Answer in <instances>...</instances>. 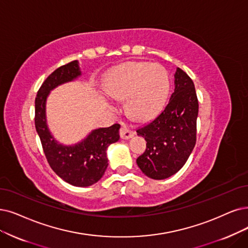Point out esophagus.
I'll return each instance as SVG.
<instances>
[{"label":"esophagus","mask_w":248,"mask_h":248,"mask_svg":"<svg viewBox=\"0 0 248 248\" xmlns=\"http://www.w3.org/2000/svg\"><path fill=\"white\" fill-rule=\"evenodd\" d=\"M133 135H134V132L131 131L127 126L123 125L120 128V136L121 138H123V140H129V138H131Z\"/></svg>","instance_id":"obj_1"}]
</instances>
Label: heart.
Wrapping results in <instances>:
<instances>
[{
	"label": "heart",
	"instance_id": "1",
	"mask_svg": "<svg viewBox=\"0 0 248 248\" xmlns=\"http://www.w3.org/2000/svg\"><path fill=\"white\" fill-rule=\"evenodd\" d=\"M106 91L116 100L127 98L128 112L133 118L147 120L163 107L169 92V77L160 64L130 62L110 73Z\"/></svg>",
	"mask_w": 248,
	"mask_h": 248
}]
</instances>
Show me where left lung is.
<instances>
[{"instance_id":"left-lung-1","label":"left lung","mask_w":248,"mask_h":248,"mask_svg":"<svg viewBox=\"0 0 248 248\" xmlns=\"http://www.w3.org/2000/svg\"><path fill=\"white\" fill-rule=\"evenodd\" d=\"M199 100L192 79L182 69L175 73V91L153 121L137 129L146 148L137 157L140 170L155 180L174 175L184 166L196 143Z\"/></svg>"}]
</instances>
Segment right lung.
I'll use <instances>...</instances> for the list:
<instances>
[{
  "instance_id": "add662e5",
  "label": "right lung",
  "mask_w": 248,
  "mask_h": 248,
  "mask_svg": "<svg viewBox=\"0 0 248 248\" xmlns=\"http://www.w3.org/2000/svg\"><path fill=\"white\" fill-rule=\"evenodd\" d=\"M80 75L77 61L57 68L39 87L35 97L34 123L43 150L54 172L74 186H90L97 182L108 167L107 148L119 140L120 125L93 130L81 143L74 146L58 144L49 134L46 123V100L57 85L71 81Z\"/></svg>"
}]
</instances>
